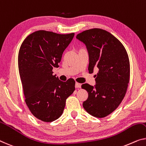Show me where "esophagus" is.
Listing matches in <instances>:
<instances>
[{
  "mask_svg": "<svg viewBox=\"0 0 146 146\" xmlns=\"http://www.w3.org/2000/svg\"><path fill=\"white\" fill-rule=\"evenodd\" d=\"M80 87H81V84L79 83V82H76V83H75V88H80Z\"/></svg>",
  "mask_w": 146,
  "mask_h": 146,
  "instance_id": "34e87169",
  "label": "esophagus"
}]
</instances>
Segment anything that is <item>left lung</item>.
<instances>
[{
  "label": "left lung",
  "mask_w": 146,
  "mask_h": 146,
  "mask_svg": "<svg viewBox=\"0 0 146 146\" xmlns=\"http://www.w3.org/2000/svg\"><path fill=\"white\" fill-rule=\"evenodd\" d=\"M76 38L86 45L89 73H93L94 67L98 68L94 86L82 84V88L88 93L82 106L89 114L103 118L118 108L127 92L130 80L129 56L123 44L106 30H86Z\"/></svg>",
  "instance_id": "1"
}]
</instances>
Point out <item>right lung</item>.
<instances>
[{"label": "right lung", "mask_w": 146, "mask_h": 146, "mask_svg": "<svg viewBox=\"0 0 146 146\" xmlns=\"http://www.w3.org/2000/svg\"><path fill=\"white\" fill-rule=\"evenodd\" d=\"M74 35L40 30L27 36L19 48L18 68L25 101L39 120L52 122L59 118L66 99L75 90L73 79L63 82L52 71L59 67L63 52Z\"/></svg>", "instance_id": "obj_1"}]
</instances>
